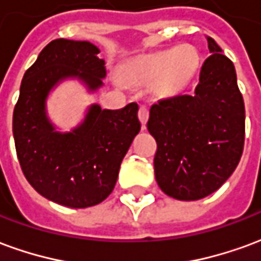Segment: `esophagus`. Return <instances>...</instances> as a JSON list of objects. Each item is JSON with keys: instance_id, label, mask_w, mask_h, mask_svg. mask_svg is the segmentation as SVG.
<instances>
[{"instance_id": "1", "label": "esophagus", "mask_w": 261, "mask_h": 261, "mask_svg": "<svg viewBox=\"0 0 261 261\" xmlns=\"http://www.w3.org/2000/svg\"><path fill=\"white\" fill-rule=\"evenodd\" d=\"M148 117H149V112H148L147 106H140V110H138V119L141 121L142 124V130H145V124H147Z\"/></svg>"}]
</instances>
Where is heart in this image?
Returning <instances> with one entry per match:
<instances>
[{"instance_id": "b5f03b06", "label": "heart", "mask_w": 261, "mask_h": 261, "mask_svg": "<svg viewBox=\"0 0 261 261\" xmlns=\"http://www.w3.org/2000/svg\"><path fill=\"white\" fill-rule=\"evenodd\" d=\"M198 67L196 50L189 46L169 48L145 56L127 69V74L141 81H155L156 92L164 96L175 95L190 82Z\"/></svg>"}]
</instances>
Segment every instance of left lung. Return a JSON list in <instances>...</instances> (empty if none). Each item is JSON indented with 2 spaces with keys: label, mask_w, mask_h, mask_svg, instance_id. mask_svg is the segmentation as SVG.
Here are the masks:
<instances>
[{
  "label": "left lung",
  "mask_w": 261,
  "mask_h": 261,
  "mask_svg": "<svg viewBox=\"0 0 261 261\" xmlns=\"http://www.w3.org/2000/svg\"><path fill=\"white\" fill-rule=\"evenodd\" d=\"M193 95L159 100L147 127L156 141L155 177L176 200L210 196L228 180L245 145V103L236 71L213 37Z\"/></svg>",
  "instance_id": "8db88e82"
}]
</instances>
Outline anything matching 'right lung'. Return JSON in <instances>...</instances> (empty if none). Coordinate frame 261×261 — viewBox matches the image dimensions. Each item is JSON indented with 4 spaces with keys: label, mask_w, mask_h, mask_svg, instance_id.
<instances>
[{
    "label": "right lung",
    "mask_w": 261,
    "mask_h": 261,
    "mask_svg": "<svg viewBox=\"0 0 261 261\" xmlns=\"http://www.w3.org/2000/svg\"><path fill=\"white\" fill-rule=\"evenodd\" d=\"M99 48L89 42L56 39L43 48L20 84L12 117L15 148L26 180L39 194L71 208L106 200L121 161L141 130L138 105L102 110L93 105L72 133L60 134L46 117L44 102L59 81L78 76L96 89L106 75Z\"/></svg>",
    "instance_id": "add662e5"
}]
</instances>
